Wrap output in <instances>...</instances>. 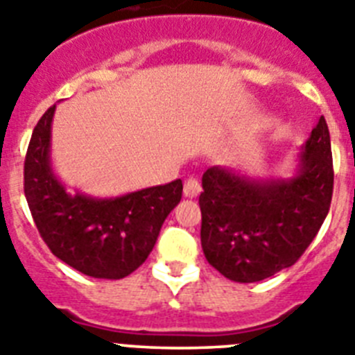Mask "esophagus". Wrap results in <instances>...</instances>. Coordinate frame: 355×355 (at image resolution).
Listing matches in <instances>:
<instances>
[{
  "label": "esophagus",
  "mask_w": 355,
  "mask_h": 355,
  "mask_svg": "<svg viewBox=\"0 0 355 355\" xmlns=\"http://www.w3.org/2000/svg\"><path fill=\"white\" fill-rule=\"evenodd\" d=\"M184 197H197L200 193V183L197 178H193V175H190L187 181H184Z\"/></svg>",
  "instance_id": "34e87169"
}]
</instances>
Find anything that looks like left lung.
<instances>
[{
	"instance_id": "obj_1",
	"label": "left lung",
	"mask_w": 355,
	"mask_h": 355,
	"mask_svg": "<svg viewBox=\"0 0 355 355\" xmlns=\"http://www.w3.org/2000/svg\"><path fill=\"white\" fill-rule=\"evenodd\" d=\"M334 171L324 117L302 146L288 180H249L209 167L199 197L200 243L213 268L236 283H256L295 265L331 208Z\"/></svg>"
}]
</instances>
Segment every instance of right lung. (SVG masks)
Returning a JSON list of instances; mask_svg holds the SVG:
<instances>
[{"mask_svg": "<svg viewBox=\"0 0 355 355\" xmlns=\"http://www.w3.org/2000/svg\"><path fill=\"white\" fill-rule=\"evenodd\" d=\"M55 108L37 122L24 159V196L31 216L56 258L96 279H122L147 259L183 183L159 184L115 199L71 193L49 162Z\"/></svg>", "mask_w": 355, "mask_h": 355, "instance_id": "add662e5", "label": "right lung"}]
</instances>
